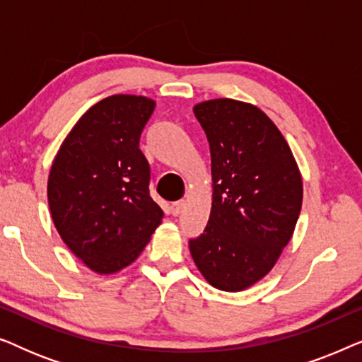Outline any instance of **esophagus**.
I'll return each mask as SVG.
<instances>
[{
    "instance_id": "obj_1",
    "label": "esophagus",
    "mask_w": 362,
    "mask_h": 362,
    "mask_svg": "<svg viewBox=\"0 0 362 362\" xmlns=\"http://www.w3.org/2000/svg\"><path fill=\"white\" fill-rule=\"evenodd\" d=\"M182 206H185V202L182 201H176V202H173V204L170 206V212L173 216H180V212H181V209H182Z\"/></svg>"
}]
</instances>
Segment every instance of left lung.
Returning a JSON list of instances; mask_svg holds the SVG:
<instances>
[{"label": "left lung", "mask_w": 362, "mask_h": 362, "mask_svg": "<svg viewBox=\"0 0 362 362\" xmlns=\"http://www.w3.org/2000/svg\"><path fill=\"white\" fill-rule=\"evenodd\" d=\"M211 150L212 207L189 239L201 274L216 288H249L275 265L298 221L303 186L285 138L264 112L217 98L194 107Z\"/></svg>", "instance_id": "8db88e82"}]
</instances>
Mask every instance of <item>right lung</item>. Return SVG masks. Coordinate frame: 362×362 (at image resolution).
I'll use <instances>...</instances> for the list:
<instances>
[{
    "label": "right lung",
    "instance_id": "1",
    "mask_svg": "<svg viewBox=\"0 0 362 362\" xmlns=\"http://www.w3.org/2000/svg\"><path fill=\"white\" fill-rule=\"evenodd\" d=\"M155 110L146 97L112 95L76 123L52 163L47 199L62 240L87 267L130 265L163 219L150 196L140 136Z\"/></svg>",
    "mask_w": 362,
    "mask_h": 362
}]
</instances>
